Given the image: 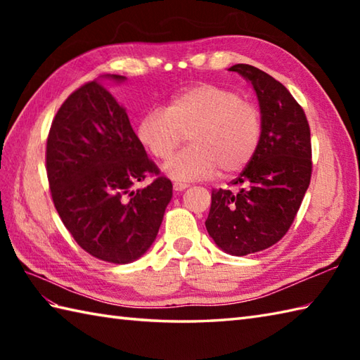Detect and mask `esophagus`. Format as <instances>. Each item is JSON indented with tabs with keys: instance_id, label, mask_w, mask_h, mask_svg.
Returning a JSON list of instances; mask_svg holds the SVG:
<instances>
[{
	"instance_id": "esophagus-1",
	"label": "esophagus",
	"mask_w": 360,
	"mask_h": 360,
	"mask_svg": "<svg viewBox=\"0 0 360 360\" xmlns=\"http://www.w3.org/2000/svg\"><path fill=\"white\" fill-rule=\"evenodd\" d=\"M187 187H188V184H186V182H173L174 192H184Z\"/></svg>"
}]
</instances>
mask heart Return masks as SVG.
Listing matches in <instances>:
<instances>
[{
  "label": "heart",
  "instance_id": "1",
  "mask_svg": "<svg viewBox=\"0 0 360 360\" xmlns=\"http://www.w3.org/2000/svg\"><path fill=\"white\" fill-rule=\"evenodd\" d=\"M263 133L262 114L227 88L200 83L176 94L165 110L145 112L137 141L150 155L167 160L188 134L190 147L164 165L176 181L207 179L219 168L235 174L254 159Z\"/></svg>",
  "mask_w": 360,
  "mask_h": 360
}]
</instances>
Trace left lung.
<instances>
[{"mask_svg":"<svg viewBox=\"0 0 360 360\" xmlns=\"http://www.w3.org/2000/svg\"><path fill=\"white\" fill-rule=\"evenodd\" d=\"M254 88L263 133L254 159L232 181L238 190H212L205 227L217 246L243 257L280 241L294 223L311 181L307 116L278 80L250 65H233Z\"/></svg>","mask_w":360,"mask_h":360,"instance_id":"obj_1","label":"left lung"}]
</instances>
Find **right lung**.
<instances>
[{
  "mask_svg": "<svg viewBox=\"0 0 360 360\" xmlns=\"http://www.w3.org/2000/svg\"><path fill=\"white\" fill-rule=\"evenodd\" d=\"M103 79L127 80L116 74ZM46 172L60 218L88 254L127 264L155 243L173 186L159 176L127 110L101 80L80 86L60 106L46 143ZM147 174L157 179L133 191Z\"/></svg>",
  "mask_w": 360,
  "mask_h": 360,
  "instance_id": "add662e5",
  "label": "right lung"
}]
</instances>
